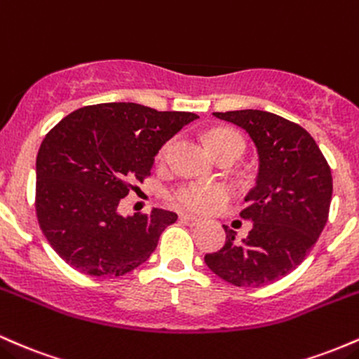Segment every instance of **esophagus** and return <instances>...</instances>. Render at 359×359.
<instances>
[{
    "instance_id": "esophagus-1",
    "label": "esophagus",
    "mask_w": 359,
    "mask_h": 359,
    "mask_svg": "<svg viewBox=\"0 0 359 359\" xmlns=\"http://www.w3.org/2000/svg\"><path fill=\"white\" fill-rule=\"evenodd\" d=\"M180 220L183 224L190 225V227H195V225L200 224V219H196V217H193V215H181Z\"/></svg>"
}]
</instances>
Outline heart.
<instances>
[{
  "mask_svg": "<svg viewBox=\"0 0 359 359\" xmlns=\"http://www.w3.org/2000/svg\"><path fill=\"white\" fill-rule=\"evenodd\" d=\"M207 146L212 151L213 156L220 154L225 151H237L241 154L244 149L243 137L231 128H215L207 135ZM172 147H175V139L168 140L163 147H161L158 159L164 163L171 154ZM227 188L222 184H200L191 183L184 184L171 195L172 203L176 207L184 208V210L191 212H210L220 201L227 198Z\"/></svg>",
  "mask_w": 359,
  "mask_h": 359,
  "instance_id": "obj_1",
  "label": "heart"
}]
</instances>
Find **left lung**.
Wrapping results in <instances>:
<instances>
[{
  "mask_svg": "<svg viewBox=\"0 0 359 359\" xmlns=\"http://www.w3.org/2000/svg\"><path fill=\"white\" fill-rule=\"evenodd\" d=\"M255 142L256 184L245 195L243 219L252 229L243 241L225 227L220 251L205 255L207 266L236 287H261L293 271L327 222L332 176L319 146L305 128L263 110L215 111Z\"/></svg>",
  "mask_w": 359,
  "mask_h": 359,
  "instance_id": "obj_1",
  "label": "left lung"
}]
</instances>
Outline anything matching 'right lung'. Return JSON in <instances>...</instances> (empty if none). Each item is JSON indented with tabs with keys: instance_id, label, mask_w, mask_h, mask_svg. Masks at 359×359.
I'll list each match as a JSON object with an SVG mask.
<instances>
[{
	"instance_id": "right-lung-1",
	"label": "right lung",
	"mask_w": 359,
	"mask_h": 359,
	"mask_svg": "<svg viewBox=\"0 0 359 359\" xmlns=\"http://www.w3.org/2000/svg\"><path fill=\"white\" fill-rule=\"evenodd\" d=\"M198 115L139 103H100L72 111L42 140L35 208L43 236L69 266L122 276L146 263L175 212L120 215L135 181L151 175L159 149Z\"/></svg>"
}]
</instances>
